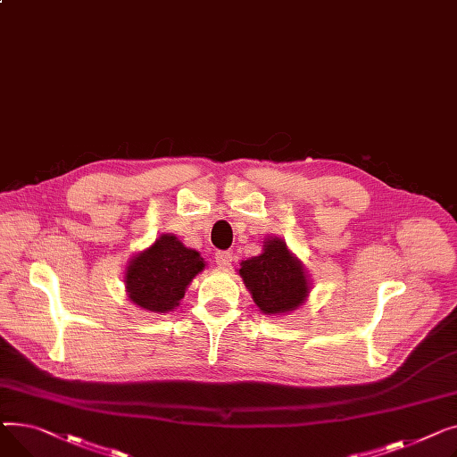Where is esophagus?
<instances>
[{
  "mask_svg": "<svg viewBox=\"0 0 457 457\" xmlns=\"http://www.w3.org/2000/svg\"><path fill=\"white\" fill-rule=\"evenodd\" d=\"M216 263L218 267H221V270H228L232 263V253H227V251L216 253Z\"/></svg>",
  "mask_w": 457,
  "mask_h": 457,
  "instance_id": "obj_1",
  "label": "esophagus"
}]
</instances>
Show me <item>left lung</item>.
Wrapping results in <instances>:
<instances>
[{
	"mask_svg": "<svg viewBox=\"0 0 457 457\" xmlns=\"http://www.w3.org/2000/svg\"><path fill=\"white\" fill-rule=\"evenodd\" d=\"M239 275L258 308L267 315H280L299 308L308 295L301 262L291 256L278 237L267 239L260 256L241 262Z\"/></svg>",
	"mask_w": 457,
	"mask_h": 457,
	"instance_id": "obj_1",
	"label": "left lung"
}]
</instances>
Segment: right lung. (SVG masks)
Segmentation results:
<instances>
[{
	"label": "right lung",
	"instance_id": "add662e5",
	"mask_svg": "<svg viewBox=\"0 0 457 457\" xmlns=\"http://www.w3.org/2000/svg\"><path fill=\"white\" fill-rule=\"evenodd\" d=\"M203 267L197 251L184 247L171 234H162L147 251L130 260L125 275L129 299L154 313L171 312Z\"/></svg>",
	"mask_w": 457,
	"mask_h": 457
}]
</instances>
